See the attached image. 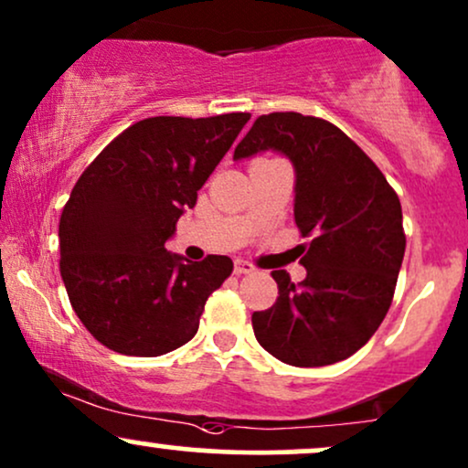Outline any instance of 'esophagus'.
<instances>
[{
  "label": "esophagus",
  "mask_w": 468,
  "mask_h": 468,
  "mask_svg": "<svg viewBox=\"0 0 468 468\" xmlns=\"http://www.w3.org/2000/svg\"><path fill=\"white\" fill-rule=\"evenodd\" d=\"M235 272H238V275H250V272H255V266L244 260H238L235 261Z\"/></svg>",
  "instance_id": "esophagus-1"
}]
</instances>
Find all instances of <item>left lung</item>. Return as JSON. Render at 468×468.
I'll return each instance as SVG.
<instances>
[{
  "label": "left lung",
  "instance_id": "1",
  "mask_svg": "<svg viewBox=\"0 0 468 468\" xmlns=\"http://www.w3.org/2000/svg\"><path fill=\"white\" fill-rule=\"evenodd\" d=\"M264 152L292 163L294 222L313 241L299 286L286 271L272 272L279 297L252 313V330L282 363H338L372 338L391 305L405 257L400 200L363 149L324 118L260 116L233 160Z\"/></svg>",
  "mask_w": 468,
  "mask_h": 468
}]
</instances>
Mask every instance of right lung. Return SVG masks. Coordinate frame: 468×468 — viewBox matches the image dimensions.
I'll use <instances>...</instances> for the list:
<instances>
[{
    "label": "right lung",
    "instance_id": "1",
    "mask_svg": "<svg viewBox=\"0 0 468 468\" xmlns=\"http://www.w3.org/2000/svg\"><path fill=\"white\" fill-rule=\"evenodd\" d=\"M249 118H144L74 185L58 222L61 277L80 324L105 347L160 356L196 336L233 261H186L165 244Z\"/></svg>",
    "mask_w": 468,
    "mask_h": 468
}]
</instances>
